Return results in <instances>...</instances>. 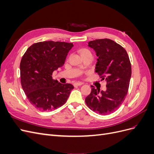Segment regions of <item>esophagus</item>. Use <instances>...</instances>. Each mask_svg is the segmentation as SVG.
<instances>
[{
	"label": "esophagus",
	"mask_w": 154,
	"mask_h": 154,
	"mask_svg": "<svg viewBox=\"0 0 154 154\" xmlns=\"http://www.w3.org/2000/svg\"><path fill=\"white\" fill-rule=\"evenodd\" d=\"M83 84V83L82 82H75L74 83V86H80V85H82Z\"/></svg>",
	"instance_id": "esophagus-1"
}]
</instances>
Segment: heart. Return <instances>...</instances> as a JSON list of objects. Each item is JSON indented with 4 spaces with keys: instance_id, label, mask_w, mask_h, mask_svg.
Listing matches in <instances>:
<instances>
[{
    "instance_id": "obj_1",
    "label": "heart",
    "mask_w": 154,
    "mask_h": 154,
    "mask_svg": "<svg viewBox=\"0 0 154 154\" xmlns=\"http://www.w3.org/2000/svg\"><path fill=\"white\" fill-rule=\"evenodd\" d=\"M79 53H80V55H81V57H82V58L85 57V56H87V55L92 54L91 53V51H90L89 50L87 49H85V48L81 49L79 50Z\"/></svg>"
}]
</instances>
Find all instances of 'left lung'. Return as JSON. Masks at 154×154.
Returning a JSON list of instances; mask_svg holds the SVG:
<instances>
[{
  "label": "left lung",
  "instance_id": "left-lung-1",
  "mask_svg": "<svg viewBox=\"0 0 154 154\" xmlns=\"http://www.w3.org/2000/svg\"><path fill=\"white\" fill-rule=\"evenodd\" d=\"M88 46L95 51L96 72L106 82V89L92 88L85 103L91 110L101 115L114 112L127 94L132 69L128 55L122 45L110 39L90 41Z\"/></svg>",
  "mask_w": 154,
  "mask_h": 154
}]
</instances>
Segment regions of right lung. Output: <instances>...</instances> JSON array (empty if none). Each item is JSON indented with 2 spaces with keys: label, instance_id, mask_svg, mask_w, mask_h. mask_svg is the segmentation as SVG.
Listing matches in <instances>:
<instances>
[{
  "label": "right lung",
  "instance_id": "1",
  "mask_svg": "<svg viewBox=\"0 0 154 154\" xmlns=\"http://www.w3.org/2000/svg\"><path fill=\"white\" fill-rule=\"evenodd\" d=\"M72 47V43L40 42L31 45L22 57L21 85L27 99L36 109L52 110L66 103L74 87L53 80L52 74L63 66Z\"/></svg>",
  "mask_w": 154,
  "mask_h": 154
}]
</instances>
